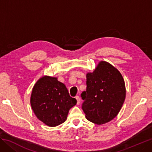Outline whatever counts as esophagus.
<instances>
[{
    "label": "esophagus",
    "instance_id": "34e87169",
    "mask_svg": "<svg viewBox=\"0 0 152 152\" xmlns=\"http://www.w3.org/2000/svg\"><path fill=\"white\" fill-rule=\"evenodd\" d=\"M76 99H77V104H79L80 103V98L79 96H77L75 97Z\"/></svg>",
    "mask_w": 152,
    "mask_h": 152
}]
</instances>
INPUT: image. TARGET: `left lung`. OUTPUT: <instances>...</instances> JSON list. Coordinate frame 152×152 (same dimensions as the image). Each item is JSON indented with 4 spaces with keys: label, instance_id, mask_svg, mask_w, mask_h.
Instances as JSON below:
<instances>
[{
    "label": "left lung",
    "instance_id": "1",
    "mask_svg": "<svg viewBox=\"0 0 152 152\" xmlns=\"http://www.w3.org/2000/svg\"><path fill=\"white\" fill-rule=\"evenodd\" d=\"M86 91L81 94L82 108L86 117L98 125L111 121L122 107L126 98L123 77L117 68L102 61L86 75Z\"/></svg>",
    "mask_w": 152,
    "mask_h": 152
}]
</instances>
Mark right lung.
<instances>
[{
	"label": "right lung",
	"instance_id": "obj_1",
	"mask_svg": "<svg viewBox=\"0 0 152 152\" xmlns=\"http://www.w3.org/2000/svg\"><path fill=\"white\" fill-rule=\"evenodd\" d=\"M77 103L65 85L56 77L44 76L34 85L30 104L38 119L50 127L65 122L69 110Z\"/></svg>",
	"mask_w": 152,
	"mask_h": 152
}]
</instances>
